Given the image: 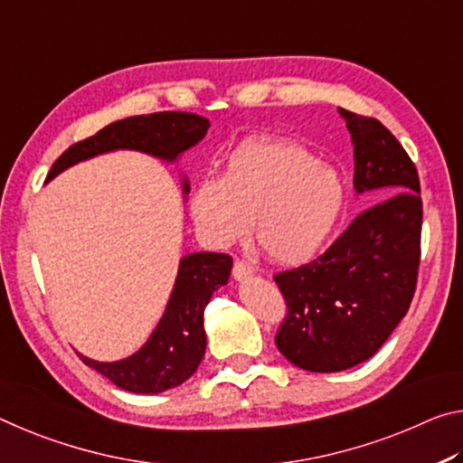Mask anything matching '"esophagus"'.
I'll list each match as a JSON object with an SVG mask.
<instances>
[{
  "mask_svg": "<svg viewBox=\"0 0 463 463\" xmlns=\"http://www.w3.org/2000/svg\"><path fill=\"white\" fill-rule=\"evenodd\" d=\"M250 275H254V264L248 262V260H236L233 262V279H248Z\"/></svg>",
  "mask_w": 463,
  "mask_h": 463,
  "instance_id": "obj_1",
  "label": "esophagus"
}]
</instances>
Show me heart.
<instances>
[{"label":"heart","mask_w":463,"mask_h":463,"mask_svg":"<svg viewBox=\"0 0 463 463\" xmlns=\"http://www.w3.org/2000/svg\"><path fill=\"white\" fill-rule=\"evenodd\" d=\"M188 204L209 244L244 240L256 217V240L269 259L301 264L328 244L345 213L346 188L338 170L306 147L250 141L233 151L222 180L194 186Z\"/></svg>","instance_id":"b5f03b06"}]
</instances>
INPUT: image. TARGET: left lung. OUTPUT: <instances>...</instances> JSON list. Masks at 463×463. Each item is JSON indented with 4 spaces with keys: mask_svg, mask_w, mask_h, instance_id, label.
Returning a JSON list of instances; mask_svg holds the SVG:
<instances>
[{
    "mask_svg": "<svg viewBox=\"0 0 463 463\" xmlns=\"http://www.w3.org/2000/svg\"><path fill=\"white\" fill-rule=\"evenodd\" d=\"M338 112L354 146V191L367 207L322 256L275 275L287 303L277 348L316 373L351 369L380 351L411 307L420 264L414 162L377 118Z\"/></svg>",
    "mask_w": 463,
    "mask_h": 463,
    "instance_id": "obj_1",
    "label": "left lung"
}]
</instances>
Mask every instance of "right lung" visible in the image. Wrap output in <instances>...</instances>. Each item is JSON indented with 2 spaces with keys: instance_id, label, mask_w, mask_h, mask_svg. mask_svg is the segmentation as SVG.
Masks as SVG:
<instances>
[{
  "instance_id": "1",
  "label": "right lung",
  "mask_w": 463,
  "mask_h": 463,
  "mask_svg": "<svg viewBox=\"0 0 463 463\" xmlns=\"http://www.w3.org/2000/svg\"><path fill=\"white\" fill-rule=\"evenodd\" d=\"M207 128L209 120L193 112H154L117 120L65 149L52 164L47 180L73 164L115 149H137L174 162L182 151L196 146L207 135ZM184 193H188L186 178ZM232 264V256L219 252L184 256L162 320L137 353L115 363H100L78 353L80 359L127 392L160 393L176 388L199 367L207 346L204 307L211 295L227 283Z\"/></svg>"
}]
</instances>
